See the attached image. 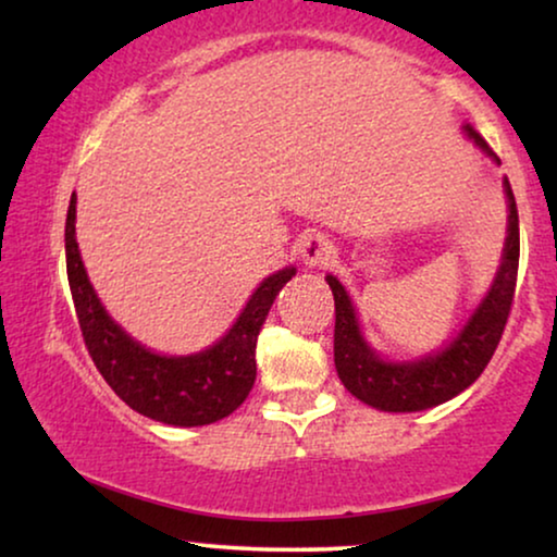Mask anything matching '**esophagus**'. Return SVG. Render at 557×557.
<instances>
[{
  "mask_svg": "<svg viewBox=\"0 0 557 557\" xmlns=\"http://www.w3.org/2000/svg\"><path fill=\"white\" fill-rule=\"evenodd\" d=\"M299 253H301V261L307 263L309 269H314V265H326L332 261L334 246H332V240L326 238V235L311 233V235H307V238H304Z\"/></svg>",
  "mask_w": 557,
  "mask_h": 557,
  "instance_id": "obj_1",
  "label": "esophagus"
}]
</instances>
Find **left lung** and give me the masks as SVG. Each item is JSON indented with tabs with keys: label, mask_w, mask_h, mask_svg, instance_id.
<instances>
[{
	"label": "left lung",
	"mask_w": 557,
	"mask_h": 557,
	"mask_svg": "<svg viewBox=\"0 0 557 557\" xmlns=\"http://www.w3.org/2000/svg\"><path fill=\"white\" fill-rule=\"evenodd\" d=\"M463 134L474 139L486 157L499 164V159L490 149L474 126H463ZM507 195V240L505 253L497 276L484 301L479 304L463 330L441 347L413 362H387L364 342L357 322L352 299L334 276H326L334 294V364L342 385L355 395L357 400L368 403L387 413H413L441 403L451 400L454 395L474 383L490 364L494 349H497L502 332H505L509 309L515 299L517 265H520V220H517V205L509 180H505Z\"/></svg>",
	"instance_id": "1"
}]
</instances>
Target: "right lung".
I'll return each mask as SVG.
<instances>
[{
	"label": "right lung",
	"mask_w": 557,
	"mask_h": 557,
	"mask_svg": "<svg viewBox=\"0 0 557 557\" xmlns=\"http://www.w3.org/2000/svg\"><path fill=\"white\" fill-rule=\"evenodd\" d=\"M65 265L83 342L111 391L136 413L185 429L215 423L248 398L256 383L258 334L276 294L296 273L288 265L263 278L235 324L212 347L187 357H166L128 337L96 296L75 240V193L65 218Z\"/></svg>",
	"instance_id": "1"
}]
</instances>
